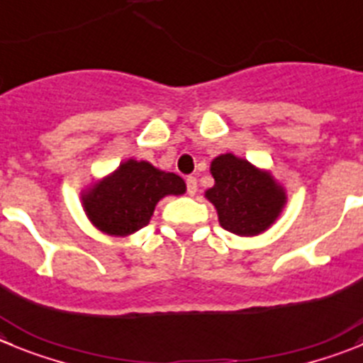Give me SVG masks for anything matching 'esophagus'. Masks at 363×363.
Instances as JSON below:
<instances>
[{
    "label": "esophagus",
    "mask_w": 363,
    "mask_h": 363,
    "mask_svg": "<svg viewBox=\"0 0 363 363\" xmlns=\"http://www.w3.org/2000/svg\"><path fill=\"white\" fill-rule=\"evenodd\" d=\"M186 188H188V193H189V195H195V193H197V189H199L197 179L191 177V175H189V177L186 179Z\"/></svg>",
    "instance_id": "1"
}]
</instances>
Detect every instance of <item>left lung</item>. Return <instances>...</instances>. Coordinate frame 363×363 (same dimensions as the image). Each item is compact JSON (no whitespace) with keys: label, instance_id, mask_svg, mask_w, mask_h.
I'll return each mask as SVG.
<instances>
[{"label":"left lung","instance_id":"obj_1","mask_svg":"<svg viewBox=\"0 0 363 363\" xmlns=\"http://www.w3.org/2000/svg\"><path fill=\"white\" fill-rule=\"evenodd\" d=\"M215 186L206 199L218 213L225 231L238 236H256L267 231L286 204V193L265 170L247 159L222 154L211 161Z\"/></svg>","mask_w":363,"mask_h":363}]
</instances>
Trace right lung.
<instances>
[{
  "label": "right lung",
  "mask_w": 363,
  "mask_h": 363,
  "mask_svg": "<svg viewBox=\"0 0 363 363\" xmlns=\"http://www.w3.org/2000/svg\"><path fill=\"white\" fill-rule=\"evenodd\" d=\"M184 191L186 184L179 175L157 170L147 161L128 159L82 193V206L101 233L128 236L150 222L162 197Z\"/></svg>",
  "instance_id": "add662e5"
}]
</instances>
